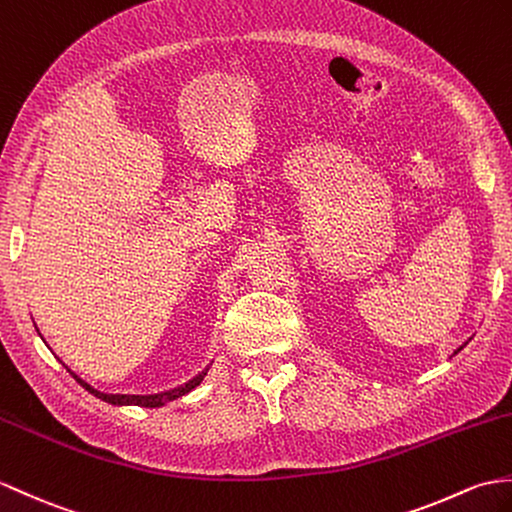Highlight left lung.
<instances>
[{
	"mask_svg": "<svg viewBox=\"0 0 512 512\" xmlns=\"http://www.w3.org/2000/svg\"><path fill=\"white\" fill-rule=\"evenodd\" d=\"M460 349H462V347H460ZM460 349H458V351H460ZM458 351H456V353H458Z\"/></svg>",
	"mask_w": 512,
	"mask_h": 512,
	"instance_id": "left-lung-1",
	"label": "left lung"
}]
</instances>
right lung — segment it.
Listing matches in <instances>:
<instances>
[{
  "instance_id": "obj_1",
  "label": "right lung",
  "mask_w": 512,
  "mask_h": 512,
  "mask_svg": "<svg viewBox=\"0 0 512 512\" xmlns=\"http://www.w3.org/2000/svg\"><path fill=\"white\" fill-rule=\"evenodd\" d=\"M69 371V368H67ZM207 371L209 368H205V371L202 373H198L194 379H189L187 384H183V386H178V388H172V390H168V392H159V395H106V392H100V390H95L93 386H89L85 379H80L74 371H69L71 373V377L76 379V382L85 388V390H89L91 395H95L98 399H102V401H106V403H113V406H141V408H159V406H165V403L168 401H174V399H178V397H183V395H187L189 390H194L202 379H205V375H207Z\"/></svg>"
}]
</instances>
